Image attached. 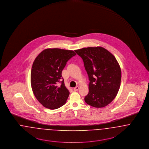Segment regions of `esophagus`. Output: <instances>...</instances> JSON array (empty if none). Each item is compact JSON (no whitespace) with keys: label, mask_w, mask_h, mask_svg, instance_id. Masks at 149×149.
Wrapping results in <instances>:
<instances>
[{"label":"esophagus","mask_w":149,"mask_h":149,"mask_svg":"<svg viewBox=\"0 0 149 149\" xmlns=\"http://www.w3.org/2000/svg\"><path fill=\"white\" fill-rule=\"evenodd\" d=\"M78 89H79V87H74V88H73V90L74 91H77L78 90Z\"/></svg>","instance_id":"1"}]
</instances>
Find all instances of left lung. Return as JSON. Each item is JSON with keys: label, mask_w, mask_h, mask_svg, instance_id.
<instances>
[{"label": "left lung", "mask_w": 149, "mask_h": 149, "mask_svg": "<svg viewBox=\"0 0 149 149\" xmlns=\"http://www.w3.org/2000/svg\"><path fill=\"white\" fill-rule=\"evenodd\" d=\"M75 52L82 58L90 80L86 103L96 108L106 106L120 87L121 71L116 59L102 47L83 48Z\"/></svg>", "instance_id": "1"}]
</instances>
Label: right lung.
Here are the masks:
<instances>
[{"mask_svg": "<svg viewBox=\"0 0 149 149\" xmlns=\"http://www.w3.org/2000/svg\"><path fill=\"white\" fill-rule=\"evenodd\" d=\"M76 54L72 50L47 48L34 59L31 87L35 97L45 107L55 110L65 104L70 92L65 86L62 72L67 62Z\"/></svg>", "mask_w": 149, "mask_h": 149, "instance_id": "right-lung-1", "label": "right lung"}]
</instances>
